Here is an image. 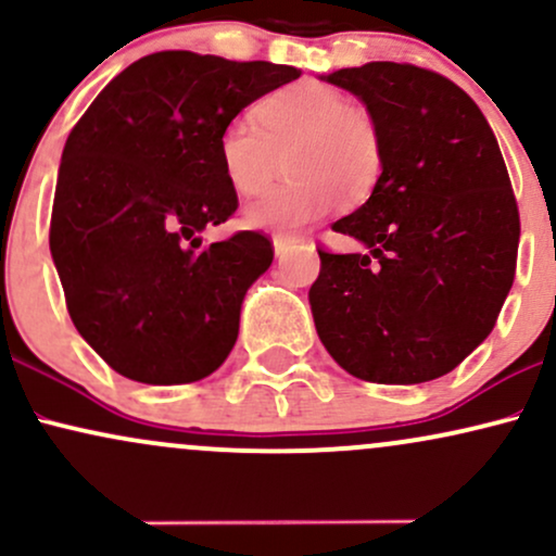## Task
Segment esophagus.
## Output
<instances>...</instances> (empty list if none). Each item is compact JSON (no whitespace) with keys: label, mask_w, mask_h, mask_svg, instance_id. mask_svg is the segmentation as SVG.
Returning <instances> with one entry per match:
<instances>
[{"label":"esophagus","mask_w":556,"mask_h":556,"mask_svg":"<svg viewBox=\"0 0 556 556\" xmlns=\"http://www.w3.org/2000/svg\"><path fill=\"white\" fill-rule=\"evenodd\" d=\"M274 256L282 258L285 253H290L298 242H303L300 238H292V235H274Z\"/></svg>","instance_id":"34e87169"}]
</instances>
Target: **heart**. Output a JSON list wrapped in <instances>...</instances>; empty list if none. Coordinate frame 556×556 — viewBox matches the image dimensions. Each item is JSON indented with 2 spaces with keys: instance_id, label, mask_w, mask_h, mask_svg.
Here are the masks:
<instances>
[{
  "instance_id": "heart-1",
  "label": "heart",
  "mask_w": 556,
  "mask_h": 556,
  "mask_svg": "<svg viewBox=\"0 0 556 556\" xmlns=\"http://www.w3.org/2000/svg\"><path fill=\"white\" fill-rule=\"evenodd\" d=\"M216 154L227 182L242 195L264 190L285 159L290 180L242 208L248 227L269 232L311 225L340 201L358 206L384 167V146L371 114L316 80L295 83L261 101L256 123L229 119Z\"/></svg>"
}]
</instances>
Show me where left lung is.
Instances as JSON below:
<instances>
[{
    "mask_svg": "<svg viewBox=\"0 0 556 556\" xmlns=\"http://www.w3.org/2000/svg\"><path fill=\"white\" fill-rule=\"evenodd\" d=\"M324 80L366 104L384 167L331 225L363 251H318V340L363 381L424 384L486 340L513 287L520 216L500 143L476 101L431 70L368 62Z\"/></svg>",
    "mask_w": 556,
    "mask_h": 556,
    "instance_id": "8db88e82",
    "label": "left lung"
}]
</instances>
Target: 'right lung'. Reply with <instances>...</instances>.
Wrapping results in <instances>:
<instances>
[{"label":"right lung","instance_id":"right-lung-1","mask_svg":"<svg viewBox=\"0 0 556 556\" xmlns=\"http://www.w3.org/2000/svg\"><path fill=\"white\" fill-rule=\"evenodd\" d=\"M300 70L214 54L132 62L62 151L49 248L75 329L117 374L190 384L227 361L248 287L271 266L258 232L203 242L238 208L222 127Z\"/></svg>","mask_w":556,"mask_h":556}]
</instances>
